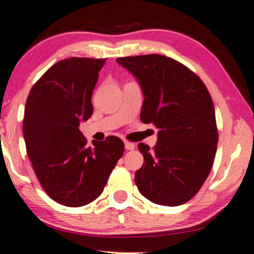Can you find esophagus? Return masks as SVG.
Masks as SVG:
<instances>
[{"mask_svg": "<svg viewBox=\"0 0 254 254\" xmlns=\"http://www.w3.org/2000/svg\"><path fill=\"white\" fill-rule=\"evenodd\" d=\"M125 148H126L127 151H132V149H135V144L130 142H125Z\"/></svg>", "mask_w": 254, "mask_h": 254, "instance_id": "obj_1", "label": "esophagus"}]
</instances>
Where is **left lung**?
I'll return each instance as SVG.
<instances>
[{
    "label": "left lung",
    "mask_w": 254,
    "mask_h": 254,
    "mask_svg": "<svg viewBox=\"0 0 254 254\" xmlns=\"http://www.w3.org/2000/svg\"><path fill=\"white\" fill-rule=\"evenodd\" d=\"M144 94L140 120L159 129L153 149L138 144L143 166L135 173L139 192L162 206H179L199 190L213 166L218 143L215 109L196 73L156 54L117 58Z\"/></svg>",
    "instance_id": "8db88e82"
}]
</instances>
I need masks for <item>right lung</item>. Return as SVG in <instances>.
Instances as JSON below:
<instances>
[{
  "mask_svg": "<svg viewBox=\"0 0 254 254\" xmlns=\"http://www.w3.org/2000/svg\"><path fill=\"white\" fill-rule=\"evenodd\" d=\"M106 58L70 57L57 62L29 92L23 137L33 171L46 193L67 207L95 200L124 154L118 137L88 140L78 129L93 114L91 98Z\"/></svg>",
  "mask_w": 254,
  "mask_h": 254,
  "instance_id": "right-lung-1",
  "label": "right lung"
}]
</instances>
